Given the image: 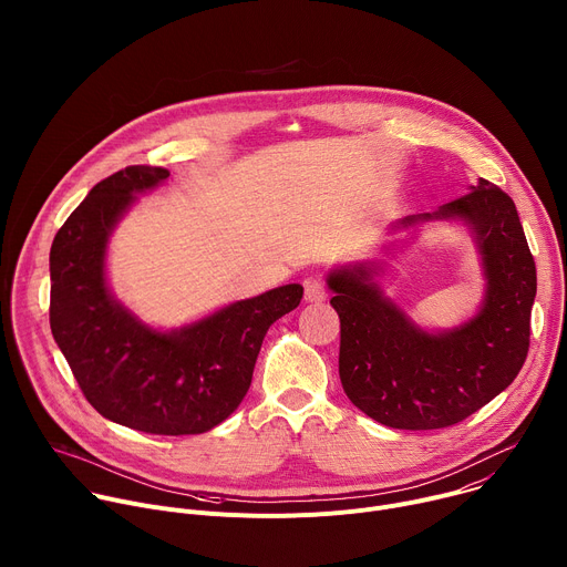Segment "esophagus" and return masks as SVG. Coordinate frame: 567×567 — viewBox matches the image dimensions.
I'll use <instances>...</instances> for the list:
<instances>
[{"instance_id":"1","label":"esophagus","mask_w":567,"mask_h":567,"mask_svg":"<svg viewBox=\"0 0 567 567\" xmlns=\"http://www.w3.org/2000/svg\"><path fill=\"white\" fill-rule=\"evenodd\" d=\"M305 287V300L307 302H322L328 298V289H326V282H322L320 278H307L302 282Z\"/></svg>"}]
</instances>
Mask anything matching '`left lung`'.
Returning <instances> with one entry per match:
<instances>
[{
	"instance_id": "left-lung-1",
	"label": "left lung",
	"mask_w": 567,
	"mask_h": 567,
	"mask_svg": "<svg viewBox=\"0 0 567 567\" xmlns=\"http://www.w3.org/2000/svg\"><path fill=\"white\" fill-rule=\"evenodd\" d=\"M460 221L471 230L484 271L475 316L429 332L379 287V260L330 271V305L341 318L339 374L348 399L374 422L431 431L453 426L501 394L529 350L536 265L516 204L487 179L435 213L403 217L396 228Z\"/></svg>"
}]
</instances>
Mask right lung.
<instances>
[{
  "label": "right lung",
  "mask_w": 567,
  "mask_h": 567,
  "mask_svg": "<svg viewBox=\"0 0 567 567\" xmlns=\"http://www.w3.org/2000/svg\"><path fill=\"white\" fill-rule=\"evenodd\" d=\"M171 177L130 166L96 184L55 233L49 320L80 390L121 426L152 435H197L245 399L267 330L296 309L300 285L230 302L171 332L150 328L107 285V245L138 199Z\"/></svg>",
  "instance_id": "right-lung-1"
}]
</instances>
